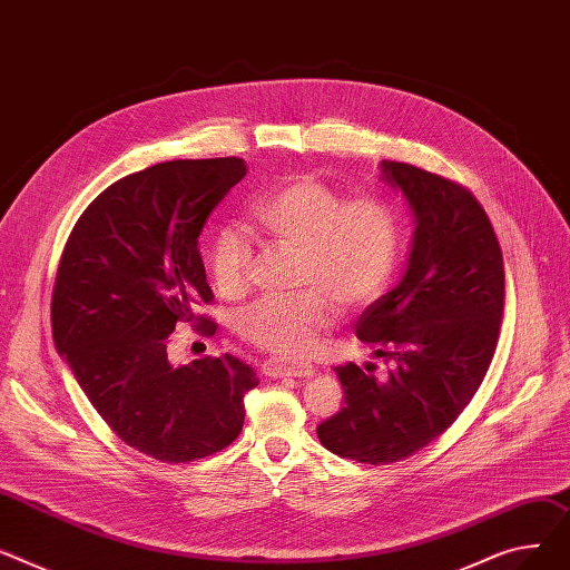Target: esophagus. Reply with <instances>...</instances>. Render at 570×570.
Wrapping results in <instances>:
<instances>
[{"label":"esophagus","mask_w":570,"mask_h":570,"mask_svg":"<svg viewBox=\"0 0 570 570\" xmlns=\"http://www.w3.org/2000/svg\"><path fill=\"white\" fill-rule=\"evenodd\" d=\"M264 375L266 377H313L315 367L308 363H281V361H266L264 363Z\"/></svg>","instance_id":"34e87169"}]
</instances>
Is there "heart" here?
Segmentation results:
<instances>
[{
    "label": "heart",
    "mask_w": 570,
    "mask_h": 570,
    "mask_svg": "<svg viewBox=\"0 0 570 570\" xmlns=\"http://www.w3.org/2000/svg\"><path fill=\"white\" fill-rule=\"evenodd\" d=\"M264 237L298 250V285L289 298H262L239 317L250 345L281 358L306 356L338 306L361 308L389 285L400 255V218L380 197L347 199L326 181L287 177L250 207ZM216 289L237 298L250 285L253 250L237 232H218L207 248Z\"/></svg>",
    "instance_id": "obj_1"
}]
</instances>
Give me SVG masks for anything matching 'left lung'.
<instances>
[{"instance_id":"left-lung-1","label":"left lung","mask_w":570,"mask_h":570,"mask_svg":"<svg viewBox=\"0 0 570 570\" xmlns=\"http://www.w3.org/2000/svg\"><path fill=\"white\" fill-rule=\"evenodd\" d=\"M382 179L414 214L407 272L367 306L358 341L389 377L338 365L345 407L317 425L324 449L365 464L405 460L438 440L470 405L497 350L504 262L488 214L464 186L410 163L382 160Z\"/></svg>"}]
</instances>
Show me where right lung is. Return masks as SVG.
I'll use <instances>...</instances> for the list:
<instances>
[{
    "mask_svg": "<svg viewBox=\"0 0 570 570\" xmlns=\"http://www.w3.org/2000/svg\"><path fill=\"white\" fill-rule=\"evenodd\" d=\"M246 173L234 156L132 173L82 212L59 259L55 347L117 438L160 462L229 446L244 428V395L259 384L229 354L188 365L167 358L181 322L214 336L216 324L195 315L214 298L197 239Z\"/></svg>",
    "mask_w": 570,
    "mask_h": 570,
    "instance_id": "right-lung-1",
    "label": "right lung"
}]
</instances>
